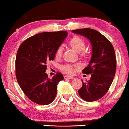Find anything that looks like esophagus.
I'll return each mask as SVG.
<instances>
[{"label":"esophagus","instance_id":"esophagus-1","mask_svg":"<svg viewBox=\"0 0 129 129\" xmlns=\"http://www.w3.org/2000/svg\"><path fill=\"white\" fill-rule=\"evenodd\" d=\"M73 78H74L73 76H69V75H66V76H64V79H73Z\"/></svg>","mask_w":129,"mask_h":129}]
</instances>
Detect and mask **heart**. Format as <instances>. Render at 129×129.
<instances>
[{
  "label": "heart",
  "mask_w": 129,
  "mask_h": 129,
  "mask_svg": "<svg viewBox=\"0 0 129 129\" xmlns=\"http://www.w3.org/2000/svg\"><path fill=\"white\" fill-rule=\"evenodd\" d=\"M85 44L86 42L85 40L79 36L72 37L69 41V45L77 52L79 53L81 56H85L88 54V51L85 48ZM62 47H58L55 53L56 58H59L62 56ZM79 67V65L66 64L62 66L61 69L67 73L73 74Z\"/></svg>",
  "instance_id": "heart-1"
}]
</instances>
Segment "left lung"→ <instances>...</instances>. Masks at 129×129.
I'll return each mask as SVG.
<instances>
[{
	"mask_svg": "<svg viewBox=\"0 0 129 129\" xmlns=\"http://www.w3.org/2000/svg\"><path fill=\"white\" fill-rule=\"evenodd\" d=\"M72 31L86 37L92 45V56L82 73L91 75L89 81L84 82L78 90L80 97L88 102L103 98L110 88L116 67V56L112 43L104 35L93 29H73Z\"/></svg>",
	"mask_w": 129,
	"mask_h": 129,
	"instance_id": "1",
	"label": "left lung"
}]
</instances>
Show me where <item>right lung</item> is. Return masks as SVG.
<instances>
[{"instance_id": "obj_1", "label": "right lung", "mask_w": 129, "mask_h": 129, "mask_svg": "<svg viewBox=\"0 0 129 129\" xmlns=\"http://www.w3.org/2000/svg\"><path fill=\"white\" fill-rule=\"evenodd\" d=\"M67 32H43L29 37L22 43L16 57V76L26 97L39 105L51 103L57 94L63 75L57 72L52 79L45 72L47 62L53 60L56 50L66 39Z\"/></svg>"}]
</instances>
